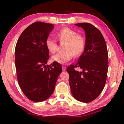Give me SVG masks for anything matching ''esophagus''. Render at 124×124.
<instances>
[{"label": "esophagus", "instance_id": "34e87169", "mask_svg": "<svg viewBox=\"0 0 124 124\" xmlns=\"http://www.w3.org/2000/svg\"><path fill=\"white\" fill-rule=\"evenodd\" d=\"M62 70H63V71H65V70H66V66H65L64 65H62Z\"/></svg>", "mask_w": 124, "mask_h": 124}]
</instances>
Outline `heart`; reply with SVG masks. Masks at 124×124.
<instances>
[{
	"label": "heart",
	"instance_id": "obj_1",
	"mask_svg": "<svg viewBox=\"0 0 124 124\" xmlns=\"http://www.w3.org/2000/svg\"><path fill=\"white\" fill-rule=\"evenodd\" d=\"M57 37L61 42H66L63 52H58L53 55L51 60L59 63L65 64L73 58L82 53L85 46V39L82 35L77 34L76 31L70 28L65 27L57 33ZM46 46L51 53H55L57 49V42L52 38L46 39Z\"/></svg>",
	"mask_w": 124,
	"mask_h": 124
}]
</instances>
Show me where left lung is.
<instances>
[{
  "label": "left lung",
  "instance_id": "left-lung-1",
  "mask_svg": "<svg viewBox=\"0 0 124 124\" xmlns=\"http://www.w3.org/2000/svg\"><path fill=\"white\" fill-rule=\"evenodd\" d=\"M75 25L85 31V50L78 63L68 66L66 70L74 98L89 103L99 97L105 86L108 67L107 48L101 32L94 25L86 23ZM76 67L82 70L76 71Z\"/></svg>",
  "mask_w": 124,
  "mask_h": 124
}]
</instances>
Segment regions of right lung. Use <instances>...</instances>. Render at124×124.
<instances>
[{
  "label": "right lung",
  "mask_w": 124,
  "mask_h": 124,
  "mask_svg": "<svg viewBox=\"0 0 124 124\" xmlns=\"http://www.w3.org/2000/svg\"><path fill=\"white\" fill-rule=\"evenodd\" d=\"M54 27L41 21L34 23L23 31L16 45L18 84L25 96L32 101H43L52 94L62 71L58 62L46 65L49 55L45 42Z\"/></svg>",
  "instance_id": "1"
}]
</instances>
